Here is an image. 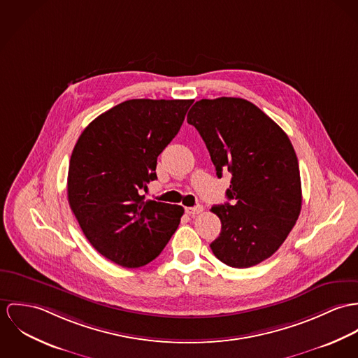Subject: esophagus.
Masks as SVG:
<instances>
[{
  "label": "esophagus",
  "instance_id": "obj_1",
  "mask_svg": "<svg viewBox=\"0 0 358 358\" xmlns=\"http://www.w3.org/2000/svg\"><path fill=\"white\" fill-rule=\"evenodd\" d=\"M203 211V206L201 204H196V206H194V207H187L185 208V213L188 214V215H191V217H195L196 214H200Z\"/></svg>",
  "mask_w": 358,
  "mask_h": 358
}]
</instances>
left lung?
Wrapping results in <instances>:
<instances>
[{"label":"left lung","instance_id":"1","mask_svg":"<svg viewBox=\"0 0 358 358\" xmlns=\"http://www.w3.org/2000/svg\"><path fill=\"white\" fill-rule=\"evenodd\" d=\"M187 120L201 136L217 176L232 173L227 189L232 203L211 207L221 220L211 251L238 269L268 259L294 228L302 206L299 166L288 136L238 97L199 100Z\"/></svg>","mask_w":358,"mask_h":358}]
</instances>
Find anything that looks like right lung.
Returning <instances> with one entry per match:
<instances>
[{
  "label": "right lung",
  "instance_id": "add662e5",
  "mask_svg": "<svg viewBox=\"0 0 358 358\" xmlns=\"http://www.w3.org/2000/svg\"><path fill=\"white\" fill-rule=\"evenodd\" d=\"M194 100L123 101L90 122L73 150L70 207L89 243L123 268L155 259L184 208L144 200L160 152L178 133Z\"/></svg>",
  "mask_w": 358,
  "mask_h": 358
}]
</instances>
